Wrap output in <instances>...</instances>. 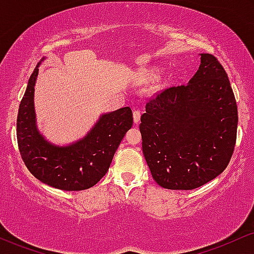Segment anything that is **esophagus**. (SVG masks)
<instances>
[{
  "mask_svg": "<svg viewBox=\"0 0 254 254\" xmlns=\"http://www.w3.org/2000/svg\"><path fill=\"white\" fill-rule=\"evenodd\" d=\"M140 116H141V112L139 109H134L133 110V120L135 124H138L140 121Z\"/></svg>",
  "mask_w": 254,
  "mask_h": 254,
  "instance_id": "esophagus-1",
  "label": "esophagus"
}]
</instances>
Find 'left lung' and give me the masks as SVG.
<instances>
[{
    "label": "left lung",
    "instance_id": "8db88e82",
    "mask_svg": "<svg viewBox=\"0 0 254 254\" xmlns=\"http://www.w3.org/2000/svg\"><path fill=\"white\" fill-rule=\"evenodd\" d=\"M142 152L165 189L192 190L227 168L237 141L238 107L225 68L209 53L186 85L152 97L141 115Z\"/></svg>",
    "mask_w": 254,
    "mask_h": 254
}]
</instances>
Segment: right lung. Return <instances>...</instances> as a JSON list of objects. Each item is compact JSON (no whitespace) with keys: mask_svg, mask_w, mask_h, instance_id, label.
I'll return each mask as SVG.
<instances>
[{"mask_svg":"<svg viewBox=\"0 0 254 254\" xmlns=\"http://www.w3.org/2000/svg\"><path fill=\"white\" fill-rule=\"evenodd\" d=\"M40 63L29 77L19 107L16 136L21 158L29 172L47 186L65 191L89 189L108 171L121 140L133 125L132 109L124 107L101 115L90 132L73 144H51L38 130L35 119L34 85Z\"/></svg>","mask_w":254,"mask_h":254,"instance_id":"obj_1","label":"right lung"}]
</instances>
